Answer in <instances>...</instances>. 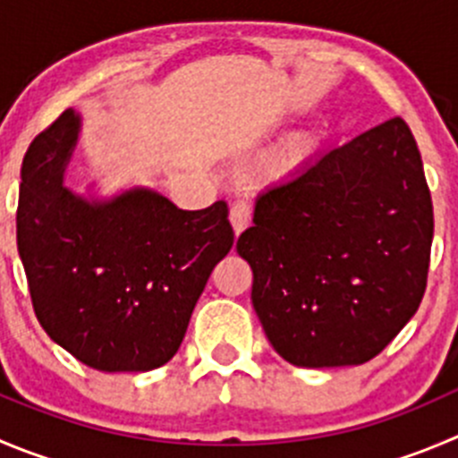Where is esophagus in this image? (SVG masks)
Segmentation results:
<instances>
[{"label": "esophagus", "instance_id": "esophagus-1", "mask_svg": "<svg viewBox=\"0 0 458 458\" xmlns=\"http://www.w3.org/2000/svg\"><path fill=\"white\" fill-rule=\"evenodd\" d=\"M229 220H232L233 233H236V236H241L247 226H250V220H251L250 202H245V199H241V202H233L232 211H229Z\"/></svg>", "mask_w": 458, "mask_h": 458}]
</instances>
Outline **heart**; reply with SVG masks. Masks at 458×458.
Listing matches in <instances>:
<instances>
[{"label":"heart","instance_id":"b5f03b06","mask_svg":"<svg viewBox=\"0 0 458 458\" xmlns=\"http://www.w3.org/2000/svg\"><path fill=\"white\" fill-rule=\"evenodd\" d=\"M315 150V137L308 132H297L287 137L281 146L265 159V171L274 177L287 175V173L297 171L303 161Z\"/></svg>","mask_w":458,"mask_h":458}]
</instances>
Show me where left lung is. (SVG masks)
<instances>
[{
	"label": "left lung",
	"mask_w": 458,
	"mask_h": 458,
	"mask_svg": "<svg viewBox=\"0 0 458 458\" xmlns=\"http://www.w3.org/2000/svg\"><path fill=\"white\" fill-rule=\"evenodd\" d=\"M432 238L420 152L395 116L259 195L236 250L274 351L326 369L369 362L416 315Z\"/></svg>",
	"instance_id": "1"
}]
</instances>
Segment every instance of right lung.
I'll return each instance as SVG.
<instances>
[{"label":"right lung","mask_w":458,"mask_h":458,"mask_svg":"<svg viewBox=\"0 0 458 458\" xmlns=\"http://www.w3.org/2000/svg\"><path fill=\"white\" fill-rule=\"evenodd\" d=\"M81 116L64 110L21 161L17 251L38 321L106 373L166 364L213 267L233 247L226 202L182 211L150 189L85 199L64 182Z\"/></svg>","instance_id":"add662e5"}]
</instances>
